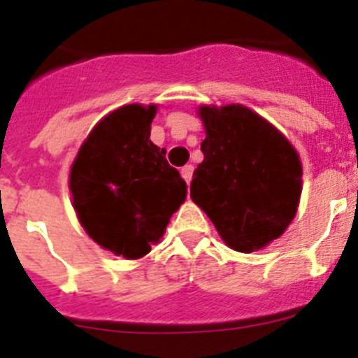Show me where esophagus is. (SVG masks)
Masks as SVG:
<instances>
[{
  "instance_id": "obj_1",
  "label": "esophagus",
  "mask_w": 358,
  "mask_h": 358,
  "mask_svg": "<svg viewBox=\"0 0 358 358\" xmlns=\"http://www.w3.org/2000/svg\"><path fill=\"white\" fill-rule=\"evenodd\" d=\"M181 176L186 182L192 181V176H194V166H192V164H185V166L181 169Z\"/></svg>"
}]
</instances>
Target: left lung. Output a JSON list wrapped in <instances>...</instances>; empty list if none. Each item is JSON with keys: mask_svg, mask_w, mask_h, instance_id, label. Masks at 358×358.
I'll return each instance as SVG.
<instances>
[{"mask_svg": "<svg viewBox=\"0 0 358 358\" xmlns=\"http://www.w3.org/2000/svg\"><path fill=\"white\" fill-rule=\"evenodd\" d=\"M204 161L192 201L231 249L252 252L280 238L301 197L299 154L273 123L248 107L201 106Z\"/></svg>", "mask_w": 358, "mask_h": 358, "instance_id": "1", "label": "left lung"}]
</instances>
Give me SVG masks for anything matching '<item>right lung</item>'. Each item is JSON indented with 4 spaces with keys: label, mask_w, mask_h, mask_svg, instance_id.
Instances as JSON below:
<instances>
[{
    "label": "right lung",
    "mask_w": 358,
    "mask_h": 358,
    "mask_svg": "<svg viewBox=\"0 0 358 358\" xmlns=\"http://www.w3.org/2000/svg\"><path fill=\"white\" fill-rule=\"evenodd\" d=\"M156 106L131 103L94 125L69 173L73 206L103 249L138 260L164 235L186 199V182L150 141Z\"/></svg>",
    "instance_id": "1"
}]
</instances>
